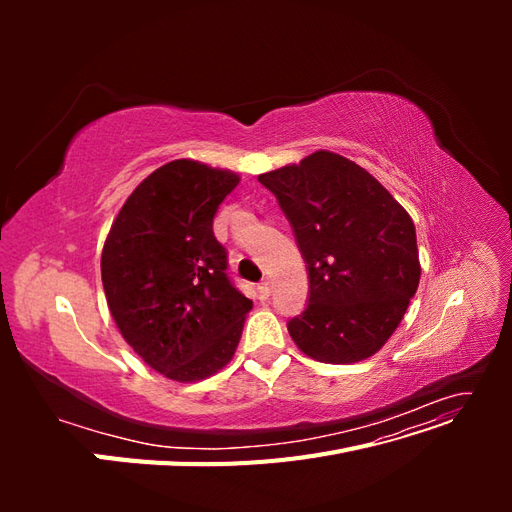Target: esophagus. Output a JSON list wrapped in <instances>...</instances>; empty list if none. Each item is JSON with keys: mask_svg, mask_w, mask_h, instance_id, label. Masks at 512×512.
Segmentation results:
<instances>
[{"mask_svg": "<svg viewBox=\"0 0 512 512\" xmlns=\"http://www.w3.org/2000/svg\"><path fill=\"white\" fill-rule=\"evenodd\" d=\"M258 294H260V299H269L271 297V280H262L258 284Z\"/></svg>", "mask_w": 512, "mask_h": 512, "instance_id": "esophagus-1", "label": "esophagus"}]
</instances>
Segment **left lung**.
<instances>
[{"instance_id": "8db88e82", "label": "left lung", "mask_w": 512, "mask_h": 512, "mask_svg": "<svg viewBox=\"0 0 512 512\" xmlns=\"http://www.w3.org/2000/svg\"><path fill=\"white\" fill-rule=\"evenodd\" d=\"M258 181L275 194L307 267V305L288 320L294 344L333 365L376 354L421 280L406 209L365 168L331 151Z\"/></svg>"}]
</instances>
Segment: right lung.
I'll return each instance as SVG.
<instances>
[{"instance_id":"right-lung-1","label":"right lung","mask_w":512,"mask_h":512,"mask_svg":"<svg viewBox=\"0 0 512 512\" xmlns=\"http://www.w3.org/2000/svg\"><path fill=\"white\" fill-rule=\"evenodd\" d=\"M237 183L230 170L168 162L130 194L104 241L102 286L117 329L170 380L222 369L252 309L213 235L215 213Z\"/></svg>"}]
</instances>
